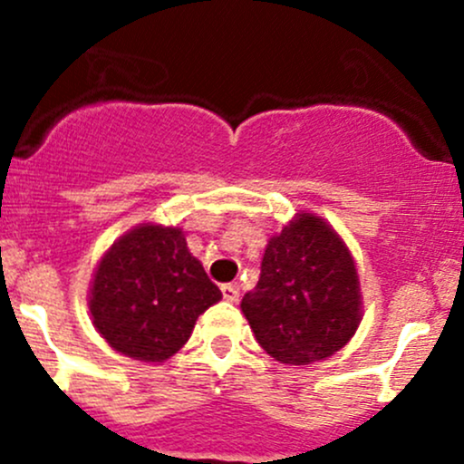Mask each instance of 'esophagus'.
I'll return each mask as SVG.
<instances>
[{"instance_id":"1","label":"esophagus","mask_w":464,"mask_h":464,"mask_svg":"<svg viewBox=\"0 0 464 464\" xmlns=\"http://www.w3.org/2000/svg\"><path fill=\"white\" fill-rule=\"evenodd\" d=\"M222 296H224V301L236 303L237 298H240V292H237L236 285H222Z\"/></svg>"}]
</instances>
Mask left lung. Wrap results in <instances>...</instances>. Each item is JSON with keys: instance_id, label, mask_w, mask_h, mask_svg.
Listing matches in <instances>:
<instances>
[{"instance_id": "obj_1", "label": "left lung", "mask_w": 464, "mask_h": 464, "mask_svg": "<svg viewBox=\"0 0 464 464\" xmlns=\"http://www.w3.org/2000/svg\"><path fill=\"white\" fill-rule=\"evenodd\" d=\"M362 305L348 245L307 210L269 237L258 285L240 303L256 341L285 366H307L339 353L362 323Z\"/></svg>"}]
</instances>
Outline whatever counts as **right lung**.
<instances>
[{"label":"right lung","mask_w":464,"mask_h":464,"mask_svg":"<svg viewBox=\"0 0 464 464\" xmlns=\"http://www.w3.org/2000/svg\"><path fill=\"white\" fill-rule=\"evenodd\" d=\"M222 298L179 227L145 222L102 254L89 287L98 334L145 363H163L193 334L199 314Z\"/></svg>","instance_id":"obj_1"}]
</instances>
